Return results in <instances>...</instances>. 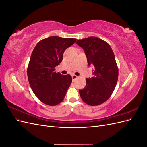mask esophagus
I'll use <instances>...</instances> for the list:
<instances>
[{
	"instance_id": "1",
	"label": "esophagus",
	"mask_w": 147,
	"mask_h": 147,
	"mask_svg": "<svg viewBox=\"0 0 147 147\" xmlns=\"http://www.w3.org/2000/svg\"><path fill=\"white\" fill-rule=\"evenodd\" d=\"M72 77V80H73V81H74L75 79L78 78V76H77V75H73Z\"/></svg>"
}]
</instances>
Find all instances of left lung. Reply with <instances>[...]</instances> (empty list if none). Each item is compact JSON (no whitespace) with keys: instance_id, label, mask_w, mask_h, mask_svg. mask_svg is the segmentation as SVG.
Segmentation results:
<instances>
[{"instance_id":"8db88e82","label":"left lung","mask_w":147,"mask_h":147,"mask_svg":"<svg viewBox=\"0 0 147 147\" xmlns=\"http://www.w3.org/2000/svg\"><path fill=\"white\" fill-rule=\"evenodd\" d=\"M77 44L84 51L88 65H94V76L86 78V86L80 90L83 101L91 106L107 100L115 90L118 78V68L109 44L98 37L78 40Z\"/></svg>"}]
</instances>
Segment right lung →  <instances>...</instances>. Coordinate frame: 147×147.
Segmentation results:
<instances>
[{
  "instance_id": "right-lung-1",
  "label": "right lung",
  "mask_w": 147,
  "mask_h": 147,
  "mask_svg": "<svg viewBox=\"0 0 147 147\" xmlns=\"http://www.w3.org/2000/svg\"><path fill=\"white\" fill-rule=\"evenodd\" d=\"M77 39L51 36L38 42L31 54L27 74L31 89L43 104L55 106L64 99L72 78L55 72L63 53Z\"/></svg>"
}]
</instances>
